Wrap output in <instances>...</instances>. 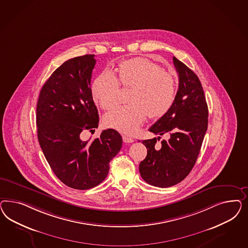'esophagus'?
Here are the masks:
<instances>
[{
	"instance_id": "obj_1",
	"label": "esophagus",
	"mask_w": 248,
	"mask_h": 248,
	"mask_svg": "<svg viewBox=\"0 0 248 248\" xmlns=\"http://www.w3.org/2000/svg\"><path fill=\"white\" fill-rule=\"evenodd\" d=\"M123 140H124V143H134V141H135L133 138L129 137L127 135H123Z\"/></svg>"
}]
</instances>
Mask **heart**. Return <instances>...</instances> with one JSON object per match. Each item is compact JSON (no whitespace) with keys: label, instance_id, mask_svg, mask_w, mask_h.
Here are the masks:
<instances>
[{"label":"heart","instance_id":"b5f03b06","mask_svg":"<svg viewBox=\"0 0 248 248\" xmlns=\"http://www.w3.org/2000/svg\"><path fill=\"white\" fill-rule=\"evenodd\" d=\"M119 81L124 87H133L127 105H119L105 113L104 123L108 127L124 134H134L148 114L156 119L164 116L173 105L176 83L172 75L145 58H133L119 65ZM109 70L103 71L92 84V93L104 109L116 105L120 83Z\"/></svg>","mask_w":248,"mask_h":248}]
</instances>
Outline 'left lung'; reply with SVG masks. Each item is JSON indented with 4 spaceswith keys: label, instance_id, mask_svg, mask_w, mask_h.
I'll list each match as a JSON object with an SVG mask.
<instances>
[{
    "label": "left lung",
    "instance_id": "8db88e82",
    "mask_svg": "<svg viewBox=\"0 0 248 248\" xmlns=\"http://www.w3.org/2000/svg\"><path fill=\"white\" fill-rule=\"evenodd\" d=\"M179 77V86L169 111L156 121L149 131L155 135L169 134L160 149L158 138L143 140L147 155L140 163L143 180L157 187H169L184 180L195 165L208 124V108L203 87L195 73L173 57Z\"/></svg>",
    "mask_w": 248,
    "mask_h": 248
}]
</instances>
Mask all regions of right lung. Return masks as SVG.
Returning a JSON list of instances; mask_svg holds the SVG:
<instances>
[{"instance_id":"1","label":"right lung","mask_w":248,"mask_h":248,"mask_svg":"<svg viewBox=\"0 0 248 248\" xmlns=\"http://www.w3.org/2000/svg\"><path fill=\"white\" fill-rule=\"evenodd\" d=\"M96 60L86 54L64 62L44 84L38 98V140L54 174L67 186L94 187L105 180L109 163L121 150L123 139L113 130L82 141L81 133L98 127L99 114L91 89Z\"/></svg>"}]
</instances>
